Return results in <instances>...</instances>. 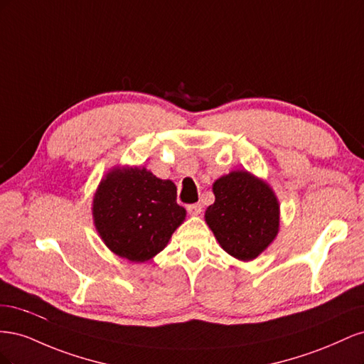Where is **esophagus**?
<instances>
[{
    "label": "esophagus",
    "mask_w": 364,
    "mask_h": 364,
    "mask_svg": "<svg viewBox=\"0 0 364 364\" xmlns=\"http://www.w3.org/2000/svg\"><path fill=\"white\" fill-rule=\"evenodd\" d=\"M186 211H188L191 215H199L202 213V205L200 203H193L186 206Z\"/></svg>",
    "instance_id": "34e87169"
}]
</instances>
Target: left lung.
I'll return each instance as SVG.
<instances>
[{"instance_id":"left-lung-1","label":"left lung","mask_w":364,"mask_h":364,"mask_svg":"<svg viewBox=\"0 0 364 364\" xmlns=\"http://www.w3.org/2000/svg\"><path fill=\"white\" fill-rule=\"evenodd\" d=\"M215 202L205 220L218 245L241 261L255 259L277 238L279 203L270 186L249 171L237 170L213 185Z\"/></svg>"}]
</instances>
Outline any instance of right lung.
<instances>
[{"instance_id": "obj_1", "label": "right lung", "mask_w": 364, "mask_h": 364, "mask_svg": "<svg viewBox=\"0 0 364 364\" xmlns=\"http://www.w3.org/2000/svg\"><path fill=\"white\" fill-rule=\"evenodd\" d=\"M185 215V208L176 202V185L144 167L111 170L92 200L94 225L105 245L132 262L159 253Z\"/></svg>"}]
</instances>
